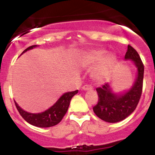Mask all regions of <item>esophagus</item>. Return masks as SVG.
<instances>
[{"label":"esophagus","mask_w":155,"mask_h":155,"mask_svg":"<svg viewBox=\"0 0 155 155\" xmlns=\"http://www.w3.org/2000/svg\"><path fill=\"white\" fill-rule=\"evenodd\" d=\"M82 89H83L84 91H91V90L93 89V87L90 84H85L84 86H83Z\"/></svg>","instance_id":"1"}]
</instances>
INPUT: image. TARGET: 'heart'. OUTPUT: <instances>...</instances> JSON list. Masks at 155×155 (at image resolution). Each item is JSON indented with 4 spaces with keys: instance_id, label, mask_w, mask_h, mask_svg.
Returning a JSON list of instances; mask_svg holds the SVG:
<instances>
[{
    "instance_id": "obj_1",
    "label": "heart",
    "mask_w": 155,
    "mask_h": 155,
    "mask_svg": "<svg viewBox=\"0 0 155 155\" xmlns=\"http://www.w3.org/2000/svg\"><path fill=\"white\" fill-rule=\"evenodd\" d=\"M105 51L104 50H93L85 53L81 59V63L84 66H90L98 64L94 69L93 74L97 80L104 78L113 67L116 61V58L113 54H107L104 57Z\"/></svg>"
}]
</instances>
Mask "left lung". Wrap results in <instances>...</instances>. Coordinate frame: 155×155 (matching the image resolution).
<instances>
[{"instance_id":"8db88e82","label":"left lung","mask_w":155,"mask_h":155,"mask_svg":"<svg viewBox=\"0 0 155 155\" xmlns=\"http://www.w3.org/2000/svg\"><path fill=\"white\" fill-rule=\"evenodd\" d=\"M126 59H132L138 68V77L130 91L123 95H116L109 84L97 88L98 103L93 107L94 113L107 123H117L126 119L136 109L141 98L144 78V64L136 50L128 45Z\"/></svg>"}]
</instances>
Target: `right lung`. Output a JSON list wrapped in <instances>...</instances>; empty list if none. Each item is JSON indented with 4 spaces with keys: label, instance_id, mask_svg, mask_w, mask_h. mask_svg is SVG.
<instances>
[{
    "label": "right lung",
    "instance_id": "obj_1",
    "mask_svg": "<svg viewBox=\"0 0 155 155\" xmlns=\"http://www.w3.org/2000/svg\"><path fill=\"white\" fill-rule=\"evenodd\" d=\"M36 46V45L28 47L22 52V54L27 50L31 49V48H34ZM78 91L77 90L75 91L65 93L60 97L59 100L51 108L45 110L43 113H36V114L29 113L24 111L19 107L18 104L15 101H14V104H15L16 107L20 113V116L29 124L41 128L51 127V126H55L61 122L65 113H67L68 109L70 105L71 100L75 94H78Z\"/></svg>",
    "mask_w": 155,
    "mask_h": 155
}]
</instances>
